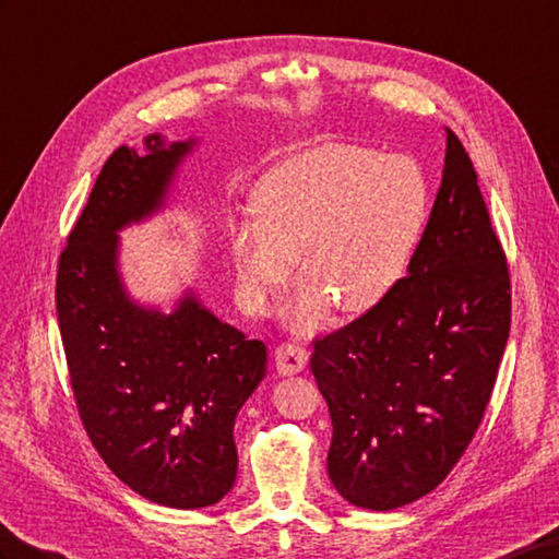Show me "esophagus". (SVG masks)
I'll return each mask as SVG.
<instances>
[{"label": "esophagus", "instance_id": "obj_1", "mask_svg": "<svg viewBox=\"0 0 559 559\" xmlns=\"http://www.w3.org/2000/svg\"><path fill=\"white\" fill-rule=\"evenodd\" d=\"M275 362L282 374H296L301 372L308 362V348L296 342H284L275 350Z\"/></svg>", "mask_w": 559, "mask_h": 559}]
</instances>
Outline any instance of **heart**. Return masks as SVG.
Here are the masks:
<instances>
[{
	"label": "heart",
	"mask_w": 559,
	"mask_h": 559,
	"mask_svg": "<svg viewBox=\"0 0 559 559\" xmlns=\"http://www.w3.org/2000/svg\"><path fill=\"white\" fill-rule=\"evenodd\" d=\"M253 213L229 229L241 301L265 310L296 253L304 277L289 316L308 330L330 301L362 312L396 287L427 223L429 187L411 158L322 144L265 173Z\"/></svg>",
	"instance_id": "heart-1"
}]
</instances>
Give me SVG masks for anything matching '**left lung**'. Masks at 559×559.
Wrapping results in <instances>:
<instances>
[{"mask_svg":"<svg viewBox=\"0 0 559 559\" xmlns=\"http://www.w3.org/2000/svg\"><path fill=\"white\" fill-rule=\"evenodd\" d=\"M407 272L365 316L312 338L334 427L326 472L348 502L379 512L431 493L465 455L510 334L506 251L453 130Z\"/></svg>","mask_w":559,"mask_h":559,"instance_id":"1","label":"left lung"}]
</instances>
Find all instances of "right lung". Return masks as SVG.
Returning a JSON list of instances; mask_svg holds the SVG:
<instances>
[{"instance_id": "right-lung-1", "label": "right lung", "mask_w": 559, "mask_h": 559, "mask_svg": "<svg viewBox=\"0 0 559 559\" xmlns=\"http://www.w3.org/2000/svg\"><path fill=\"white\" fill-rule=\"evenodd\" d=\"M106 158L57 267V312L78 415L122 484L158 506H215L237 476L235 417L265 374V344L187 296L170 316L130 304L116 233L160 206L192 142Z\"/></svg>"}]
</instances>
